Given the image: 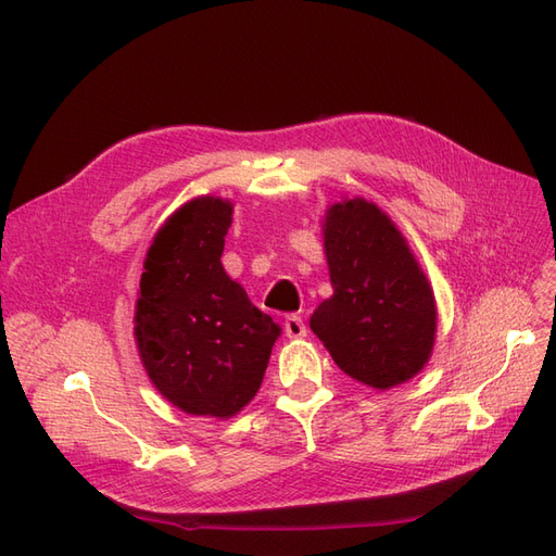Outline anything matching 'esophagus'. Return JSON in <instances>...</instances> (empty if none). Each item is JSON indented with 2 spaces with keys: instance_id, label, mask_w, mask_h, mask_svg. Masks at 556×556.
<instances>
[{
  "instance_id": "esophagus-1",
  "label": "esophagus",
  "mask_w": 556,
  "mask_h": 556,
  "mask_svg": "<svg viewBox=\"0 0 556 556\" xmlns=\"http://www.w3.org/2000/svg\"><path fill=\"white\" fill-rule=\"evenodd\" d=\"M285 336H288V339H304L306 336V323L304 319H301L299 315H288L285 317Z\"/></svg>"
}]
</instances>
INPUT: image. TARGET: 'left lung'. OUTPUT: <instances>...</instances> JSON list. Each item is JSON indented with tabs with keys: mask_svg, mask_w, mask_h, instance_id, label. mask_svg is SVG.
I'll use <instances>...</instances> for the list:
<instances>
[{
	"mask_svg": "<svg viewBox=\"0 0 556 556\" xmlns=\"http://www.w3.org/2000/svg\"><path fill=\"white\" fill-rule=\"evenodd\" d=\"M325 250L333 296L311 329L341 371L376 390L406 382L431 355L433 292L396 227L364 199L333 204Z\"/></svg>",
	"mask_w": 556,
	"mask_h": 556,
	"instance_id": "left-lung-1",
	"label": "left lung"
}]
</instances>
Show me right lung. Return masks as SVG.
Instances as JSON below:
<instances>
[{"label":"right lung","instance_id":"add662e5","mask_svg":"<svg viewBox=\"0 0 556 556\" xmlns=\"http://www.w3.org/2000/svg\"><path fill=\"white\" fill-rule=\"evenodd\" d=\"M231 204L201 197L176 211L148 250L137 301L146 371L190 415L231 417L257 394L278 325L223 268Z\"/></svg>","mask_w":556,"mask_h":556}]
</instances>
